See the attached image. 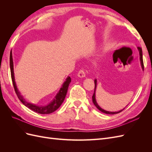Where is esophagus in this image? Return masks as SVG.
Returning a JSON list of instances; mask_svg holds the SVG:
<instances>
[{
  "mask_svg": "<svg viewBox=\"0 0 152 152\" xmlns=\"http://www.w3.org/2000/svg\"><path fill=\"white\" fill-rule=\"evenodd\" d=\"M78 77L80 78H84L86 77V73L84 70H80L78 73Z\"/></svg>",
  "mask_w": 152,
  "mask_h": 152,
  "instance_id": "esophagus-1",
  "label": "esophagus"
}]
</instances>
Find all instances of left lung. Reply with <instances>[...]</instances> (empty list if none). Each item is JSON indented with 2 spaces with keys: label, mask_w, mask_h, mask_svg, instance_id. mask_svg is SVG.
<instances>
[{
  "label": "left lung",
  "mask_w": 152,
  "mask_h": 152,
  "mask_svg": "<svg viewBox=\"0 0 152 152\" xmlns=\"http://www.w3.org/2000/svg\"><path fill=\"white\" fill-rule=\"evenodd\" d=\"M137 50H138L139 53H140V64H141V66L142 70H144V65H143V61H142V49L141 48H137ZM94 84H95V87H94V94L93 95V97H92V99H93V103H94V104L96 106V107L97 108L99 111H101L102 112L106 113V114H110V115H113V114H116V113H118L121 112L122 110H124L125 109V108H124L123 109H122L121 110H119L118 112H109V111H107V110H104L103 108H101L99 104H98L97 102H96V87H97V79H94Z\"/></svg>",
  "instance_id": "obj_1"
}]
</instances>
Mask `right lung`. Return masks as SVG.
Masks as SVG:
<instances>
[{"label":"right lung","instance_id":"add662e5","mask_svg":"<svg viewBox=\"0 0 152 152\" xmlns=\"http://www.w3.org/2000/svg\"><path fill=\"white\" fill-rule=\"evenodd\" d=\"M10 69H11V78L12 84L14 86L16 93L18 96V98L21 101V102L23 104L25 107L28 108L36 113L40 114H49L54 112L60 107L63 103L64 99L65 98V96L67 93V91L68 89L69 84L71 82V78L70 77L68 76L65 81L63 82V84L58 92L56 95L54 96L53 99L50 102L49 104L46 105H37L36 104H33L31 103L28 102L25 99L23 96H22L20 93V92L18 90L15 78V73H14V64H13V59H12V50L10 53Z\"/></svg>","mask_w":152,"mask_h":152}]
</instances>
